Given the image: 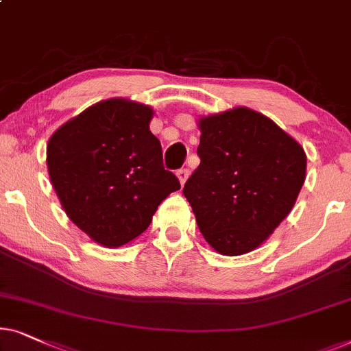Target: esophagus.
I'll list each match as a JSON object with an SVG mask.
<instances>
[{"label":"esophagus","mask_w":351,"mask_h":351,"mask_svg":"<svg viewBox=\"0 0 351 351\" xmlns=\"http://www.w3.org/2000/svg\"><path fill=\"white\" fill-rule=\"evenodd\" d=\"M176 175H178V180H180V183H181V186H184V183H186V180H188V178H189L191 171H189V168H181V170H178V173H176Z\"/></svg>","instance_id":"34e87169"}]
</instances>
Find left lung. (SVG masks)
Listing matches in <instances>:
<instances>
[{"label": "left lung", "instance_id": "left-lung-1", "mask_svg": "<svg viewBox=\"0 0 351 351\" xmlns=\"http://www.w3.org/2000/svg\"><path fill=\"white\" fill-rule=\"evenodd\" d=\"M200 165L183 194L205 241L236 256L260 247L291 213L306 173L303 147L249 107L199 119Z\"/></svg>", "mask_w": 351, "mask_h": 351}]
</instances>
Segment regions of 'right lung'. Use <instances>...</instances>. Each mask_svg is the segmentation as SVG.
Masks as SVG:
<instances>
[{
	"instance_id": "add662e5",
	"label": "right lung",
	"mask_w": 351,
	"mask_h": 351,
	"mask_svg": "<svg viewBox=\"0 0 351 351\" xmlns=\"http://www.w3.org/2000/svg\"><path fill=\"white\" fill-rule=\"evenodd\" d=\"M152 107L112 97L65 121L46 147L49 180L64 212L96 244H128L147 230L180 181L163 168L149 130Z\"/></svg>"
}]
</instances>
